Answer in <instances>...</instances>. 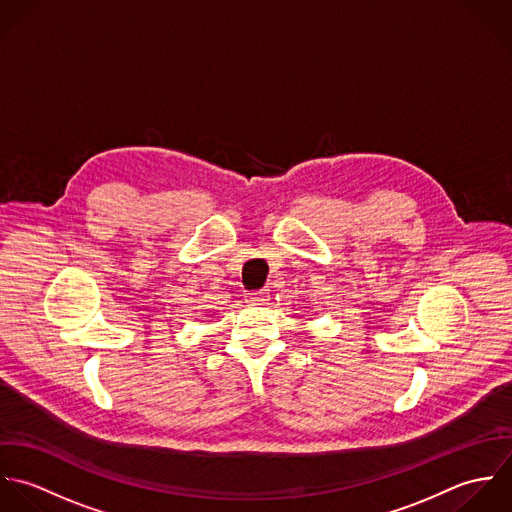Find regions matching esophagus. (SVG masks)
I'll use <instances>...</instances> for the list:
<instances>
[{
  "label": "esophagus",
  "mask_w": 512,
  "mask_h": 512,
  "mask_svg": "<svg viewBox=\"0 0 512 512\" xmlns=\"http://www.w3.org/2000/svg\"><path fill=\"white\" fill-rule=\"evenodd\" d=\"M267 301H269V293H267V289H261V291L249 293V297H247V303H251V305H267Z\"/></svg>",
  "instance_id": "1"
}]
</instances>
